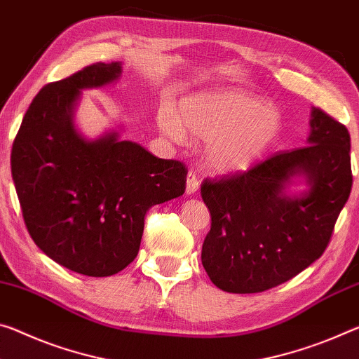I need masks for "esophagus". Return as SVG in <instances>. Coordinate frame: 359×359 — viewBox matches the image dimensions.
Instances as JSON below:
<instances>
[{
	"instance_id": "34e87169",
	"label": "esophagus",
	"mask_w": 359,
	"mask_h": 359,
	"mask_svg": "<svg viewBox=\"0 0 359 359\" xmlns=\"http://www.w3.org/2000/svg\"><path fill=\"white\" fill-rule=\"evenodd\" d=\"M200 189V177H198L195 170H190L189 175H187V193L193 195Z\"/></svg>"
}]
</instances>
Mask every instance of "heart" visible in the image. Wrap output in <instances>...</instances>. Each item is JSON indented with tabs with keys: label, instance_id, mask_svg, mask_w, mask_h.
<instances>
[{
	"label": "heart",
	"instance_id": "heart-1",
	"mask_svg": "<svg viewBox=\"0 0 359 359\" xmlns=\"http://www.w3.org/2000/svg\"><path fill=\"white\" fill-rule=\"evenodd\" d=\"M158 126L175 142L185 130L208 145L209 166L219 172L251 168L280 133L275 108L241 90L200 94L180 102L177 110L158 111Z\"/></svg>",
	"mask_w": 359,
	"mask_h": 359
}]
</instances>
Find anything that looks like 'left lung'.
<instances>
[{"mask_svg":"<svg viewBox=\"0 0 359 359\" xmlns=\"http://www.w3.org/2000/svg\"><path fill=\"white\" fill-rule=\"evenodd\" d=\"M310 126V145L201 184L210 212L201 262L222 291L264 292L326 251L353 184L350 134L321 108H313ZM294 175H305L311 190L291 198L282 190Z\"/></svg>","mask_w":359,"mask_h":359,"instance_id":"8db88e82","label":"left lung"}]
</instances>
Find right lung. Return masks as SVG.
I'll return each instance as SVG.
<instances>
[{
	"label": "right lung",
	"mask_w": 359,
	"mask_h": 359,
	"mask_svg": "<svg viewBox=\"0 0 359 359\" xmlns=\"http://www.w3.org/2000/svg\"><path fill=\"white\" fill-rule=\"evenodd\" d=\"M121 64L95 62L49 83L28 107L11 151L22 215L36 246L65 269L111 276L137 257L145 215L184 195L189 169L110 133L79 137L73 107L81 89L115 81Z\"/></svg>",
	"instance_id": "right-lung-1"
}]
</instances>
